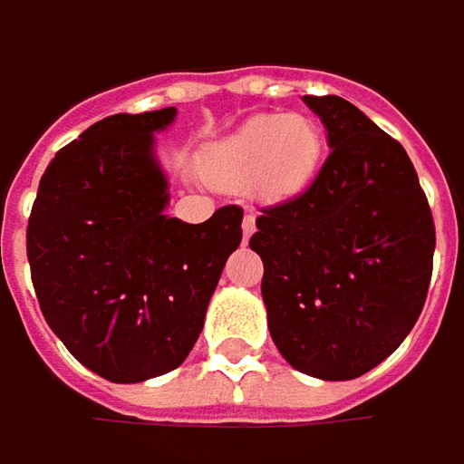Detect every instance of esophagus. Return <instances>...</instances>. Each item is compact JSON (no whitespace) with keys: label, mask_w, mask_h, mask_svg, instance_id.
Here are the masks:
<instances>
[{"label":"esophagus","mask_w":464,"mask_h":464,"mask_svg":"<svg viewBox=\"0 0 464 464\" xmlns=\"http://www.w3.org/2000/svg\"><path fill=\"white\" fill-rule=\"evenodd\" d=\"M256 232V217L253 214H245V219H243V237L247 240L250 235Z\"/></svg>","instance_id":"obj_1"}]
</instances>
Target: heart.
I'll use <instances>...</instances> for the list:
<instances>
[{"label":"heart","instance_id":"obj_1","mask_svg":"<svg viewBox=\"0 0 464 464\" xmlns=\"http://www.w3.org/2000/svg\"><path fill=\"white\" fill-rule=\"evenodd\" d=\"M321 149V130L311 117L261 114L208 149L203 172L224 188L258 185L266 196H292L313 179Z\"/></svg>","mask_w":464,"mask_h":464}]
</instances>
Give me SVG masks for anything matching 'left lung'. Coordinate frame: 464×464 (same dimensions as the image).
<instances>
[{
  "label": "left lung",
  "instance_id": "left-lung-1",
  "mask_svg": "<svg viewBox=\"0 0 464 464\" xmlns=\"http://www.w3.org/2000/svg\"><path fill=\"white\" fill-rule=\"evenodd\" d=\"M332 153L290 200L261 208L268 332L292 368L358 379L410 334L426 305L436 227L407 151L339 96H305Z\"/></svg>",
  "mask_w": 464,
  "mask_h": 464
}]
</instances>
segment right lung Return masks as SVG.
Masks as SVG:
<instances>
[{"instance_id":"1","label":"right lung","mask_w":464,"mask_h":464,"mask_svg":"<svg viewBox=\"0 0 464 464\" xmlns=\"http://www.w3.org/2000/svg\"><path fill=\"white\" fill-rule=\"evenodd\" d=\"M174 106L111 114L49 161L25 247L46 324L93 373L135 383L193 350L221 268L243 240V208L203 224L164 217L153 132Z\"/></svg>"}]
</instances>
